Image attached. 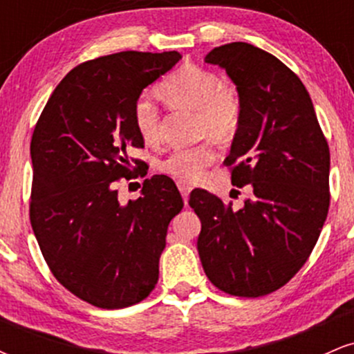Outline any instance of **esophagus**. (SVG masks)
I'll return each instance as SVG.
<instances>
[{"instance_id":"34e87169","label":"esophagus","mask_w":354,"mask_h":354,"mask_svg":"<svg viewBox=\"0 0 354 354\" xmlns=\"http://www.w3.org/2000/svg\"><path fill=\"white\" fill-rule=\"evenodd\" d=\"M178 188L181 191V196H183V201H185V205L188 203V196H189V191H191V186L188 183L185 181H178Z\"/></svg>"}]
</instances>
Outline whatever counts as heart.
Here are the masks:
<instances>
[{"label":"heart","instance_id":"heart-1","mask_svg":"<svg viewBox=\"0 0 354 354\" xmlns=\"http://www.w3.org/2000/svg\"><path fill=\"white\" fill-rule=\"evenodd\" d=\"M158 93L168 106L196 113L200 136L230 138L241 121L243 103L238 88L206 68L191 64L180 68L158 86ZM133 120L145 143L153 145L160 140V111L149 96L136 101ZM216 156L213 143L205 141L191 148L173 149L158 163V168L181 181H196Z\"/></svg>","mask_w":354,"mask_h":354}]
</instances>
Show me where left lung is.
<instances>
[{
	"mask_svg": "<svg viewBox=\"0 0 354 354\" xmlns=\"http://www.w3.org/2000/svg\"><path fill=\"white\" fill-rule=\"evenodd\" d=\"M241 95V121L226 166L251 198L233 209L205 189L191 193L201 219L203 270L225 293L258 298L306 263L330 208V148L301 80L276 56L248 43L211 50Z\"/></svg>",
	"mask_w": 354,
	"mask_h": 354,
	"instance_id": "8db88e82",
	"label": "left lung"
}]
</instances>
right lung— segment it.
Returning <instances> with one entry per match:
<instances>
[{"mask_svg": "<svg viewBox=\"0 0 354 354\" xmlns=\"http://www.w3.org/2000/svg\"><path fill=\"white\" fill-rule=\"evenodd\" d=\"M180 59L178 51H121L80 64L53 91L31 138L30 219L41 253L68 291L104 310L151 293L168 225L183 208L165 174L145 180L126 205L115 189L131 178L126 149L145 145L136 101Z\"/></svg>", "mask_w": 354, "mask_h": 354, "instance_id": "1", "label": "right lung"}]
</instances>
